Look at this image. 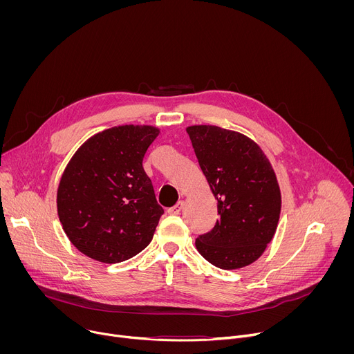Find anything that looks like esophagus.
Listing matches in <instances>:
<instances>
[{
    "instance_id": "1",
    "label": "esophagus",
    "mask_w": 354,
    "mask_h": 354,
    "mask_svg": "<svg viewBox=\"0 0 354 354\" xmlns=\"http://www.w3.org/2000/svg\"><path fill=\"white\" fill-rule=\"evenodd\" d=\"M182 207H183V201L180 200V201H178V203H176L174 207L168 209V213H169L171 216H176V214H179V213H180Z\"/></svg>"
}]
</instances>
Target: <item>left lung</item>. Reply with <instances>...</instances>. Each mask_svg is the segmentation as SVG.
<instances>
[{"label": "left lung", "mask_w": 354, "mask_h": 354, "mask_svg": "<svg viewBox=\"0 0 354 354\" xmlns=\"http://www.w3.org/2000/svg\"><path fill=\"white\" fill-rule=\"evenodd\" d=\"M198 165L217 200L220 218L196 239L198 254L232 270L258 261L277 230L281 193L269 158L245 134L218 126H189Z\"/></svg>", "instance_id": "left-lung-1"}]
</instances>
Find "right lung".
<instances>
[{
	"label": "right lung",
	"mask_w": 354,
	"mask_h": 354,
	"mask_svg": "<svg viewBox=\"0 0 354 354\" xmlns=\"http://www.w3.org/2000/svg\"><path fill=\"white\" fill-rule=\"evenodd\" d=\"M160 129L116 126L89 137L67 164L57 213L70 242L102 263L124 262L151 242L164 214L142 158Z\"/></svg>",
	"instance_id": "right-lung-1"
}]
</instances>
